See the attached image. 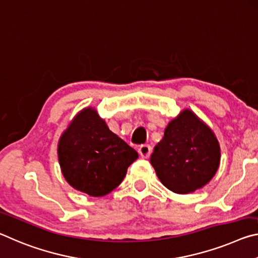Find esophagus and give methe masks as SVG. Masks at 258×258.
I'll use <instances>...</instances> for the list:
<instances>
[{
    "label": "esophagus",
    "instance_id": "1",
    "mask_svg": "<svg viewBox=\"0 0 258 258\" xmlns=\"http://www.w3.org/2000/svg\"><path fill=\"white\" fill-rule=\"evenodd\" d=\"M139 154H141L142 158L144 159H147L150 158V155L152 154V147L150 145H142L141 147H139Z\"/></svg>",
    "mask_w": 258,
    "mask_h": 258
}]
</instances>
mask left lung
<instances>
[{
    "label": "left lung",
    "instance_id": "obj_1",
    "mask_svg": "<svg viewBox=\"0 0 258 258\" xmlns=\"http://www.w3.org/2000/svg\"><path fill=\"white\" fill-rule=\"evenodd\" d=\"M150 161L164 186L187 194L213 179L221 162V147L213 130L185 108L169 122Z\"/></svg>",
    "mask_w": 258,
    "mask_h": 258
}]
</instances>
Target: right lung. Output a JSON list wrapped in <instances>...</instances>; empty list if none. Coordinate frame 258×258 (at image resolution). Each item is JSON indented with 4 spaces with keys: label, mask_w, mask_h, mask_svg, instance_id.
<instances>
[{
    "label": "right lung",
    "mask_w": 258,
    "mask_h": 258,
    "mask_svg": "<svg viewBox=\"0 0 258 258\" xmlns=\"http://www.w3.org/2000/svg\"><path fill=\"white\" fill-rule=\"evenodd\" d=\"M61 174L72 187L104 197L119 186L138 153L112 133L94 107L73 117L58 142Z\"/></svg>",
    "instance_id": "obj_1"
}]
</instances>
